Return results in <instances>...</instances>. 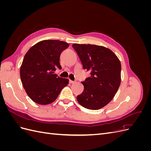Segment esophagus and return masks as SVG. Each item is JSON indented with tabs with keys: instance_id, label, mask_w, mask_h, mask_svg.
I'll return each instance as SVG.
<instances>
[{
	"instance_id": "1",
	"label": "esophagus",
	"mask_w": 151,
	"mask_h": 151,
	"mask_svg": "<svg viewBox=\"0 0 151 151\" xmlns=\"http://www.w3.org/2000/svg\"><path fill=\"white\" fill-rule=\"evenodd\" d=\"M75 83V81H73L69 80V83H70V84H73V83Z\"/></svg>"
}]
</instances>
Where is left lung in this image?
Here are the masks:
<instances>
[{
    "instance_id": "8db88e82",
    "label": "left lung",
    "mask_w": 151,
    "mask_h": 151,
    "mask_svg": "<svg viewBox=\"0 0 151 151\" xmlns=\"http://www.w3.org/2000/svg\"><path fill=\"white\" fill-rule=\"evenodd\" d=\"M91 76L82 84L84 91L77 96L83 107L96 110L106 106L115 96L121 83V63L111 50L89 44L72 45Z\"/></svg>"
}]
</instances>
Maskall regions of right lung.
<instances>
[{
  "label": "right lung",
  "instance_id": "add662e5",
  "mask_svg": "<svg viewBox=\"0 0 151 151\" xmlns=\"http://www.w3.org/2000/svg\"><path fill=\"white\" fill-rule=\"evenodd\" d=\"M60 40H43L31 47L23 58L20 68L22 86L28 96L39 104H48L55 100L68 79L55 74L61 69L60 56L68 47Z\"/></svg>",
  "mask_w": 151,
  "mask_h": 151
}]
</instances>
